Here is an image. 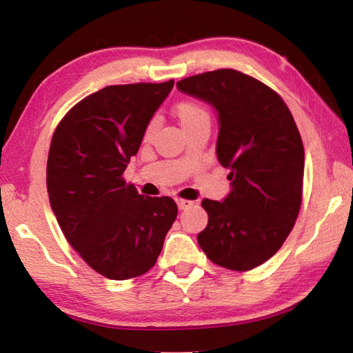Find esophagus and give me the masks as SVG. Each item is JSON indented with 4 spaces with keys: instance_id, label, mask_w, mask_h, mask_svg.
Returning a JSON list of instances; mask_svg holds the SVG:
<instances>
[{
    "instance_id": "esophagus-1",
    "label": "esophagus",
    "mask_w": 353,
    "mask_h": 353,
    "mask_svg": "<svg viewBox=\"0 0 353 353\" xmlns=\"http://www.w3.org/2000/svg\"><path fill=\"white\" fill-rule=\"evenodd\" d=\"M176 202H177L179 210H185V208H187V207H190L191 204H193V202H191V201H187V199H176Z\"/></svg>"
}]
</instances>
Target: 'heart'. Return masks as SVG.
<instances>
[{"label":"heart","mask_w":353,"mask_h":353,"mask_svg":"<svg viewBox=\"0 0 353 353\" xmlns=\"http://www.w3.org/2000/svg\"><path fill=\"white\" fill-rule=\"evenodd\" d=\"M174 113L179 118V123H181V126L185 130L191 126H194L196 123H201V121H205V119H208V113L204 107L199 105L198 103H193V101H182V103L176 104ZM155 128H157V119H151L146 128L145 135L151 137L154 134Z\"/></svg>","instance_id":"obj_1"}]
</instances>
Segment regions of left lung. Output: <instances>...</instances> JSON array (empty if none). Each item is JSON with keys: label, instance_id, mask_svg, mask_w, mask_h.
Segmentation results:
<instances>
[{"label": "left lung", "instance_id": "8db88e82", "mask_svg": "<svg viewBox=\"0 0 353 353\" xmlns=\"http://www.w3.org/2000/svg\"><path fill=\"white\" fill-rule=\"evenodd\" d=\"M177 88L216 110V155L230 170L223 202L202 201L199 246L227 270H254L282 248L301 210L305 152L294 118L276 92L236 70L191 76Z\"/></svg>", "mask_w": 353, "mask_h": 353}]
</instances>
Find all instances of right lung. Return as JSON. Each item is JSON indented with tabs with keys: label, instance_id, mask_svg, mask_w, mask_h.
<instances>
[{
	"label": "right lung",
	"instance_id": "add662e5",
	"mask_svg": "<svg viewBox=\"0 0 353 353\" xmlns=\"http://www.w3.org/2000/svg\"><path fill=\"white\" fill-rule=\"evenodd\" d=\"M174 81L109 85L77 103L52 135L50 204L67 241L101 276L148 272L177 216L168 196L143 198L123 172Z\"/></svg>",
	"mask_w": 353,
	"mask_h": 353
}]
</instances>
